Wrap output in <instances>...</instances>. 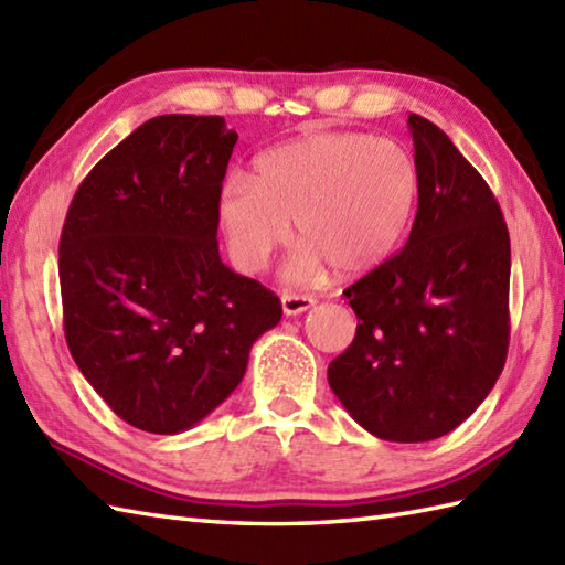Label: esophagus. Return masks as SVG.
<instances>
[{"instance_id":"esophagus-1","label":"esophagus","mask_w":565,"mask_h":565,"mask_svg":"<svg viewBox=\"0 0 565 565\" xmlns=\"http://www.w3.org/2000/svg\"><path fill=\"white\" fill-rule=\"evenodd\" d=\"M316 301L306 294H284L281 296V308H284V316H301L306 310L313 306Z\"/></svg>"}]
</instances>
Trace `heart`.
<instances>
[{
  "label": "heart",
  "instance_id": "obj_1",
  "mask_svg": "<svg viewBox=\"0 0 565 565\" xmlns=\"http://www.w3.org/2000/svg\"><path fill=\"white\" fill-rule=\"evenodd\" d=\"M419 174L398 142L364 134H318L262 152L255 174H231L218 225L243 271H262L291 237L303 245L286 264L291 281L334 267L359 276L381 267L411 227Z\"/></svg>",
  "mask_w": 565,
  "mask_h": 565
}]
</instances>
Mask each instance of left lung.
Instances as JSON below:
<instances>
[{
	"label": "left lung",
	"instance_id": "8db88e82",
	"mask_svg": "<svg viewBox=\"0 0 565 565\" xmlns=\"http://www.w3.org/2000/svg\"><path fill=\"white\" fill-rule=\"evenodd\" d=\"M407 128L419 174L413 231L398 255L344 289L359 326L328 381L371 435L413 444L471 417L505 366L510 235L449 136L417 114Z\"/></svg>",
	"mask_w": 565,
	"mask_h": 565
}]
</instances>
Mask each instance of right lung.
Here are the masks:
<instances>
[{"instance_id":"obj_1","label":"right lung","mask_w":565,"mask_h":565,"mask_svg":"<svg viewBox=\"0 0 565 565\" xmlns=\"http://www.w3.org/2000/svg\"><path fill=\"white\" fill-rule=\"evenodd\" d=\"M221 116L138 126L79 184L60 235L65 340L82 376L142 431L179 435L243 381L281 301L221 262Z\"/></svg>"}]
</instances>
